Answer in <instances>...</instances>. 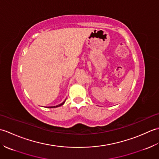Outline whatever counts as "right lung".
<instances>
[{"instance_id":"right-lung-1","label":"right lung","mask_w":159,"mask_h":159,"mask_svg":"<svg viewBox=\"0 0 159 159\" xmlns=\"http://www.w3.org/2000/svg\"><path fill=\"white\" fill-rule=\"evenodd\" d=\"M65 102H66V100L65 101H63V102L61 103V104H59V105H57V106H54V107H50V108H56V107H60V106H62L63 104L65 103ZM49 108V107H48Z\"/></svg>"}]
</instances>
